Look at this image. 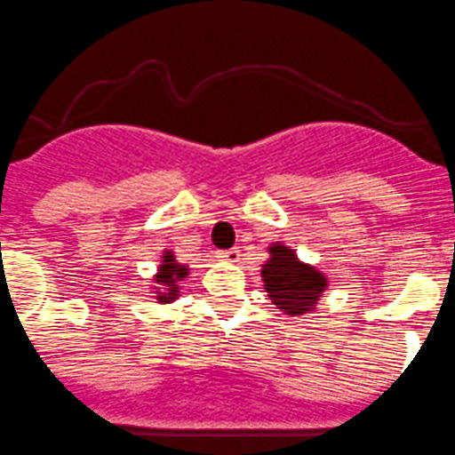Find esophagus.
Here are the masks:
<instances>
[{"mask_svg":"<svg viewBox=\"0 0 455 455\" xmlns=\"http://www.w3.org/2000/svg\"><path fill=\"white\" fill-rule=\"evenodd\" d=\"M219 259H220V261H225V263H239L241 252L236 248L225 250V252H219Z\"/></svg>","mask_w":455,"mask_h":455,"instance_id":"obj_1","label":"esophagus"}]
</instances>
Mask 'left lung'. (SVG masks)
Masks as SVG:
<instances>
[{"label":"left lung","mask_w":455,"mask_h":455,"mask_svg":"<svg viewBox=\"0 0 455 455\" xmlns=\"http://www.w3.org/2000/svg\"><path fill=\"white\" fill-rule=\"evenodd\" d=\"M261 281L267 299L288 317H304L317 310L328 283L326 272L297 257L290 245L275 241L261 266Z\"/></svg>","instance_id":"left-lung-1"}]
</instances>
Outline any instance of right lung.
<instances>
[{
	"instance_id": "right-lung-1",
	"label": "right lung",
	"mask_w": 455,
	"mask_h": 455,
	"mask_svg": "<svg viewBox=\"0 0 455 455\" xmlns=\"http://www.w3.org/2000/svg\"><path fill=\"white\" fill-rule=\"evenodd\" d=\"M189 266L179 263L174 250H163L160 254V266L156 267L154 279L149 281V295L154 297L156 304H172L183 292V281L188 279Z\"/></svg>"
}]
</instances>
